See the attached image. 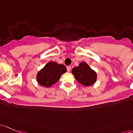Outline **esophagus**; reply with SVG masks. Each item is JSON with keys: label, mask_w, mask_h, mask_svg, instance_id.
Segmentation results:
<instances>
[{"label": "esophagus", "mask_w": 133, "mask_h": 133, "mask_svg": "<svg viewBox=\"0 0 133 133\" xmlns=\"http://www.w3.org/2000/svg\"><path fill=\"white\" fill-rule=\"evenodd\" d=\"M71 66H67V70H68V72H69V71H71Z\"/></svg>", "instance_id": "34e87169"}]
</instances>
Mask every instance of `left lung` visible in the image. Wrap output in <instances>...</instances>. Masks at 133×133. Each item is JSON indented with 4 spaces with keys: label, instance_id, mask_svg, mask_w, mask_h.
I'll return each instance as SVG.
<instances>
[{
    "label": "left lung",
    "instance_id": "left-lung-1",
    "mask_svg": "<svg viewBox=\"0 0 133 133\" xmlns=\"http://www.w3.org/2000/svg\"><path fill=\"white\" fill-rule=\"evenodd\" d=\"M72 74L80 84L89 87L94 84L97 80V73L85 62L79 63V65L72 69Z\"/></svg>",
    "mask_w": 133,
    "mask_h": 133
}]
</instances>
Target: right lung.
<instances>
[{
  "instance_id": "1",
  "label": "right lung",
  "mask_w": 133,
  "mask_h": 133,
  "mask_svg": "<svg viewBox=\"0 0 133 133\" xmlns=\"http://www.w3.org/2000/svg\"><path fill=\"white\" fill-rule=\"evenodd\" d=\"M67 72V69L63 64L55 62H49L44 65L36 75L37 83L44 87H51L60 79L62 74Z\"/></svg>"
}]
</instances>
